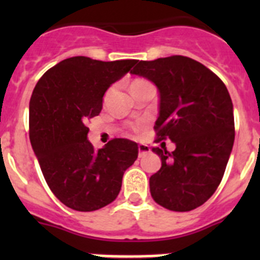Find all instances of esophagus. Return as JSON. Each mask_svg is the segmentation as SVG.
I'll return each mask as SVG.
<instances>
[{
  "mask_svg": "<svg viewBox=\"0 0 260 260\" xmlns=\"http://www.w3.org/2000/svg\"><path fill=\"white\" fill-rule=\"evenodd\" d=\"M138 151H139V157L144 156L146 153H148L151 151L150 146H147V144H139L138 146Z\"/></svg>",
  "mask_w": 260,
  "mask_h": 260,
  "instance_id": "esophagus-1",
  "label": "esophagus"
}]
</instances>
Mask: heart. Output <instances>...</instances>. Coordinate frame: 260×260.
<instances>
[{
    "mask_svg": "<svg viewBox=\"0 0 260 260\" xmlns=\"http://www.w3.org/2000/svg\"><path fill=\"white\" fill-rule=\"evenodd\" d=\"M141 83H147V82H144V80H137V82H134L133 84H141ZM135 130H139V126H138V127H135Z\"/></svg>",
    "mask_w": 260,
    "mask_h": 260,
    "instance_id": "obj_1",
    "label": "heart"
}]
</instances>
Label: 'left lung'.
I'll return each instance as SVG.
<instances>
[{
    "mask_svg": "<svg viewBox=\"0 0 260 260\" xmlns=\"http://www.w3.org/2000/svg\"><path fill=\"white\" fill-rule=\"evenodd\" d=\"M132 74L151 80L160 93L156 142L168 138L176 144L173 152L165 143L152 148L161 158L150 178L153 201L177 212L194 210L216 191L233 148L228 89L210 69L183 56L141 61Z\"/></svg>",
    "mask_w": 260,
    "mask_h": 260,
    "instance_id": "8db88e82",
    "label": "left lung"
}]
</instances>
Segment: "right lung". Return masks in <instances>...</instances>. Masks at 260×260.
Listing matches in <instances>:
<instances>
[{
	"label": "right lung",
	"mask_w": 260,
	"mask_h": 260,
	"mask_svg": "<svg viewBox=\"0 0 260 260\" xmlns=\"http://www.w3.org/2000/svg\"><path fill=\"white\" fill-rule=\"evenodd\" d=\"M135 63L71 57L49 69L32 92L29 141L49 189L71 210L89 212L112 203L137 160L138 144L122 138L95 151L86 126L102 112L105 91Z\"/></svg>",
	"instance_id": "obj_1"
}]
</instances>
